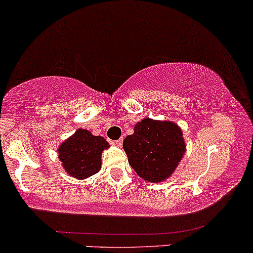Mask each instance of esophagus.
<instances>
[{"mask_svg": "<svg viewBox=\"0 0 253 253\" xmlns=\"http://www.w3.org/2000/svg\"><path fill=\"white\" fill-rule=\"evenodd\" d=\"M123 138H120L119 139V140H117V141H114V144L117 145V146H121V145H123Z\"/></svg>", "mask_w": 253, "mask_h": 253, "instance_id": "34e87169", "label": "esophagus"}]
</instances>
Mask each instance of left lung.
Listing matches in <instances>:
<instances>
[{
	"mask_svg": "<svg viewBox=\"0 0 253 253\" xmlns=\"http://www.w3.org/2000/svg\"><path fill=\"white\" fill-rule=\"evenodd\" d=\"M123 146L138 176L155 183L169 178L185 152L178 125L149 118L135 125L134 133L125 138Z\"/></svg>",
	"mask_w": 253,
	"mask_h": 253,
	"instance_id": "8db88e82",
	"label": "left lung"
}]
</instances>
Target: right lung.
Returning a JSON list of instances; mask_svg holds the SVG:
<instances>
[{"instance_id": "obj_1", "label": "right lung", "mask_w": 253, "mask_h": 253, "mask_svg": "<svg viewBox=\"0 0 253 253\" xmlns=\"http://www.w3.org/2000/svg\"><path fill=\"white\" fill-rule=\"evenodd\" d=\"M109 144L100 135L80 128L58 147V158L64 170L77 179L88 178L101 169V155Z\"/></svg>"}]
</instances>
